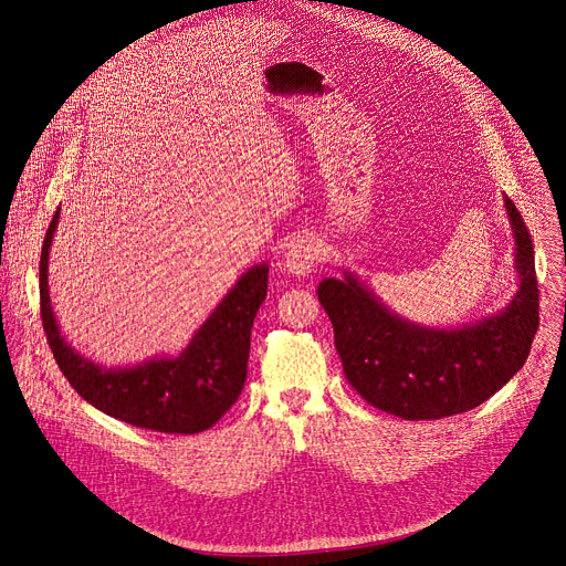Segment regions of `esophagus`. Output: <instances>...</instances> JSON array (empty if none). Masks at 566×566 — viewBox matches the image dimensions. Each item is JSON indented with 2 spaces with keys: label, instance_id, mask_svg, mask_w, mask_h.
I'll use <instances>...</instances> for the list:
<instances>
[{
  "label": "esophagus",
  "instance_id": "34e87169",
  "mask_svg": "<svg viewBox=\"0 0 566 566\" xmlns=\"http://www.w3.org/2000/svg\"><path fill=\"white\" fill-rule=\"evenodd\" d=\"M321 259V243L318 238L307 233L301 235L298 241H293L284 254V271L295 275V277H303L307 273L314 271V265Z\"/></svg>",
  "mask_w": 566,
  "mask_h": 566
}]
</instances>
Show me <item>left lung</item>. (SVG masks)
I'll use <instances>...</instances> for the list:
<instances>
[{
    "label": "left lung",
    "instance_id": "obj_1",
    "mask_svg": "<svg viewBox=\"0 0 566 566\" xmlns=\"http://www.w3.org/2000/svg\"><path fill=\"white\" fill-rule=\"evenodd\" d=\"M504 206L521 282L514 301L480 323L433 331L392 314L350 273L318 284L344 374L374 408L403 420L450 418L484 403L525 365L539 328V289L530 231L507 195Z\"/></svg>",
    "mask_w": 566,
    "mask_h": 566
}]
</instances>
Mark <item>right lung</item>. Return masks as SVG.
<instances>
[{
  "instance_id": "right-lung-1",
  "label": "right lung",
  "mask_w": 566,
  "mask_h": 566,
  "mask_svg": "<svg viewBox=\"0 0 566 566\" xmlns=\"http://www.w3.org/2000/svg\"><path fill=\"white\" fill-rule=\"evenodd\" d=\"M59 222L54 213L39 263L41 318L54 360L73 390L126 424L163 433H201L238 401L248 378L250 335L265 301L268 265H254L224 295L178 358L105 369L75 353L59 333L48 291V256Z\"/></svg>"
}]
</instances>
